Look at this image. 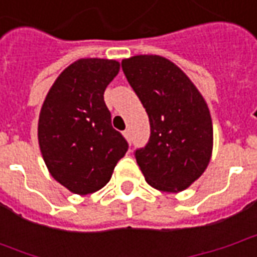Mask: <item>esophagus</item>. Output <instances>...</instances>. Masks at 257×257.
Returning a JSON list of instances; mask_svg holds the SVG:
<instances>
[{
    "label": "esophagus",
    "mask_w": 257,
    "mask_h": 257,
    "mask_svg": "<svg viewBox=\"0 0 257 257\" xmlns=\"http://www.w3.org/2000/svg\"><path fill=\"white\" fill-rule=\"evenodd\" d=\"M123 138L126 140L131 139V132H129V129H126V131H123Z\"/></svg>",
    "instance_id": "obj_1"
}]
</instances>
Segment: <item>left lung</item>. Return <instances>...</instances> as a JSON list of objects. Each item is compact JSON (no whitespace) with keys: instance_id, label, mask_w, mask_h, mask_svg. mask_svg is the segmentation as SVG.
Returning <instances> with one entry per match:
<instances>
[{"instance_id":"left-lung-1","label":"left lung","mask_w":257,"mask_h":257,"mask_svg":"<svg viewBox=\"0 0 257 257\" xmlns=\"http://www.w3.org/2000/svg\"><path fill=\"white\" fill-rule=\"evenodd\" d=\"M122 70L150 121L136 162L151 187L180 193L201 178L213 150L209 107L183 70L160 55L123 59Z\"/></svg>"}]
</instances>
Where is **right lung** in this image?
Returning <instances> with one entry per match:
<instances>
[{"label": "right lung", "instance_id": "right-lung-1", "mask_svg": "<svg viewBox=\"0 0 257 257\" xmlns=\"http://www.w3.org/2000/svg\"><path fill=\"white\" fill-rule=\"evenodd\" d=\"M119 66L112 59H78L59 74L42 103V158L51 176L74 194L86 195L104 187L128 150L122 135L111 126L103 97Z\"/></svg>", "mask_w": 257, "mask_h": 257}]
</instances>
